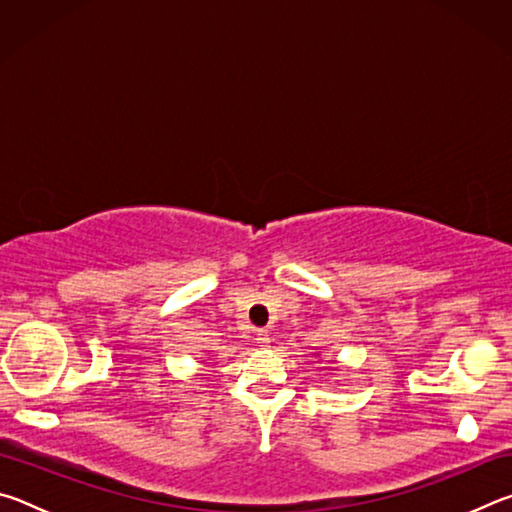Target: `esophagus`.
Here are the masks:
<instances>
[{
  "label": "esophagus",
  "instance_id": "34e87169",
  "mask_svg": "<svg viewBox=\"0 0 512 512\" xmlns=\"http://www.w3.org/2000/svg\"><path fill=\"white\" fill-rule=\"evenodd\" d=\"M255 339H257V343L266 345V343H268V332H266V329H257V332H255Z\"/></svg>",
  "mask_w": 512,
  "mask_h": 512
}]
</instances>
